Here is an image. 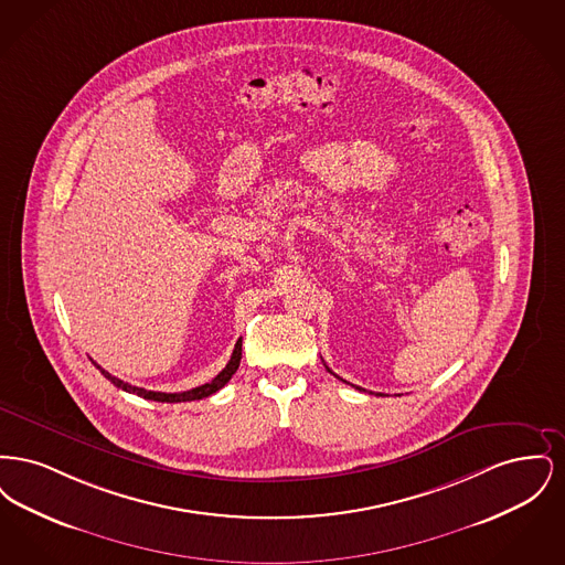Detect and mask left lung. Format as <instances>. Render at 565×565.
<instances>
[{"label": "left lung", "instance_id": "8db88e82", "mask_svg": "<svg viewBox=\"0 0 565 565\" xmlns=\"http://www.w3.org/2000/svg\"><path fill=\"white\" fill-rule=\"evenodd\" d=\"M326 369H328V366H326ZM328 371H330V369H328ZM330 373H332V371H330ZM332 375H334V373H332ZM337 376V375H334ZM339 379H341V376H339ZM341 381H343V379H341ZM355 390H362V387H355Z\"/></svg>", "mask_w": 565, "mask_h": 565}]
</instances>
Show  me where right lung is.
Returning a JSON list of instances; mask_svg holds the SVG:
<instances>
[{"mask_svg":"<svg viewBox=\"0 0 565 565\" xmlns=\"http://www.w3.org/2000/svg\"><path fill=\"white\" fill-rule=\"evenodd\" d=\"M239 362H242V339L235 343L233 355H231L228 364L222 369V373H217V375H215L210 383H205V385L192 387L189 392H175V394H167V392H150V390H143V387H135L131 383L120 381L118 376L109 375L108 371H104L97 362H93V364H95V366L102 371V375L109 379L116 387H120V390H125V392H129V394H135V396H139V398L154 401V403H189V401H201V398H207V396L215 394L217 390H222V387L231 381V376L237 373Z\"/></svg>","mask_w":565,"mask_h":565,"instance_id":"add662e5","label":"right lung"}]
</instances>
